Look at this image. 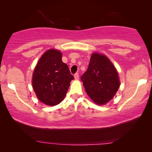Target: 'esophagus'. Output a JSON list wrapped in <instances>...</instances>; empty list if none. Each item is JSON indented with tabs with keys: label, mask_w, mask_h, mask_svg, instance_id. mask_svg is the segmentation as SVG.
I'll use <instances>...</instances> for the list:
<instances>
[{
	"label": "esophagus",
	"mask_w": 152,
	"mask_h": 152,
	"mask_svg": "<svg viewBox=\"0 0 152 152\" xmlns=\"http://www.w3.org/2000/svg\"><path fill=\"white\" fill-rule=\"evenodd\" d=\"M74 77H75V78L76 79V80H77V79L79 78V73H78V72H76V73L74 75Z\"/></svg>",
	"instance_id": "1"
}]
</instances>
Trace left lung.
Here are the masks:
<instances>
[{
    "instance_id": "1",
    "label": "left lung",
    "mask_w": 152,
    "mask_h": 152,
    "mask_svg": "<svg viewBox=\"0 0 152 152\" xmlns=\"http://www.w3.org/2000/svg\"><path fill=\"white\" fill-rule=\"evenodd\" d=\"M85 90L97 104L111 100L120 87L117 70L104 55L93 54L88 69L81 76Z\"/></svg>"
}]
</instances>
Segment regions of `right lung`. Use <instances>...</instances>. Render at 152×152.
Masks as SVG:
<instances>
[{
  "label": "right lung",
  "instance_id": "1",
  "mask_svg": "<svg viewBox=\"0 0 152 152\" xmlns=\"http://www.w3.org/2000/svg\"><path fill=\"white\" fill-rule=\"evenodd\" d=\"M61 57L60 51L48 50L39 59L33 73L34 92L39 100L47 105L55 106L61 102L74 79Z\"/></svg>",
  "mask_w": 152,
  "mask_h": 152
}]
</instances>
